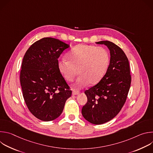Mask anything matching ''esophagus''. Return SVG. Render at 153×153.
Segmentation results:
<instances>
[{
  "mask_svg": "<svg viewBox=\"0 0 153 153\" xmlns=\"http://www.w3.org/2000/svg\"><path fill=\"white\" fill-rule=\"evenodd\" d=\"M80 93V92L79 91H76V90H74L73 91V95H77Z\"/></svg>",
  "mask_w": 153,
  "mask_h": 153,
  "instance_id": "34e87169",
  "label": "esophagus"
}]
</instances>
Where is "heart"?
Wrapping results in <instances>:
<instances>
[{"label": "heart", "mask_w": 153, "mask_h": 153, "mask_svg": "<svg viewBox=\"0 0 153 153\" xmlns=\"http://www.w3.org/2000/svg\"><path fill=\"white\" fill-rule=\"evenodd\" d=\"M68 60L58 62V68L64 78L68 82L80 75L73 86L80 89L88 83H97L105 75L110 61L106 49L94 45L79 44L68 53Z\"/></svg>", "instance_id": "heart-1"}]
</instances>
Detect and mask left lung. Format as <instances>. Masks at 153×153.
Here are the masks:
<instances>
[{
	"label": "left lung",
	"instance_id": "8db88e82",
	"mask_svg": "<svg viewBox=\"0 0 153 153\" xmlns=\"http://www.w3.org/2000/svg\"><path fill=\"white\" fill-rule=\"evenodd\" d=\"M96 43L105 45L110 50V65L101 80L85 91L88 100L82 109V114L87 121L100 125L113 119L121 110L131 77L128 59L119 47L107 40Z\"/></svg>",
	"mask_w": 153,
	"mask_h": 153
}]
</instances>
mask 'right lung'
<instances>
[{
  "label": "right lung",
  "instance_id": "obj_1",
  "mask_svg": "<svg viewBox=\"0 0 153 153\" xmlns=\"http://www.w3.org/2000/svg\"><path fill=\"white\" fill-rule=\"evenodd\" d=\"M70 47L59 39L44 37L27 51L22 63L20 81L30 111L43 121L62 114L72 91L58 68V58Z\"/></svg>",
  "mask_w": 153,
  "mask_h": 153
}]
</instances>
